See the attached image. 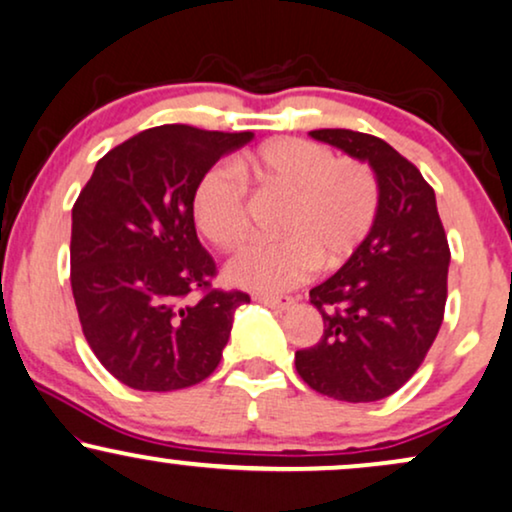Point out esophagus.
<instances>
[{"mask_svg": "<svg viewBox=\"0 0 512 512\" xmlns=\"http://www.w3.org/2000/svg\"><path fill=\"white\" fill-rule=\"evenodd\" d=\"M255 302L274 309V312H286V309L293 307V297L288 295H255Z\"/></svg>", "mask_w": 512, "mask_h": 512, "instance_id": "esophagus-1", "label": "esophagus"}]
</instances>
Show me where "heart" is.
Instances as JSON below:
<instances>
[{"mask_svg":"<svg viewBox=\"0 0 512 512\" xmlns=\"http://www.w3.org/2000/svg\"><path fill=\"white\" fill-rule=\"evenodd\" d=\"M243 178L288 198L276 224L283 238L250 245L226 264V281L255 293H281L316 267H340L378 215L380 186L366 163L335 158L316 141L274 139L238 158L236 170L217 165L198 181L193 219L219 250H236L250 234Z\"/></svg>","mask_w":512,"mask_h":512,"instance_id":"b5f03b06","label":"heart"}]
</instances>
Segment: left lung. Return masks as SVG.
<instances>
[{
	"mask_svg": "<svg viewBox=\"0 0 512 512\" xmlns=\"http://www.w3.org/2000/svg\"><path fill=\"white\" fill-rule=\"evenodd\" d=\"M375 172L380 205L352 257L309 290L323 316L314 347L295 352V368L326 397L378 401L397 392L435 342L444 319L451 252L435 191L387 141L352 129H314Z\"/></svg>",
	"mask_w": 512,
	"mask_h": 512,
	"instance_id": "obj_1",
	"label": "left lung"
}]
</instances>
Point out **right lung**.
<instances>
[{"mask_svg":"<svg viewBox=\"0 0 512 512\" xmlns=\"http://www.w3.org/2000/svg\"><path fill=\"white\" fill-rule=\"evenodd\" d=\"M252 132L163 125L96 163L73 205L70 286L82 333L108 373L141 392L198 385L219 366L234 312L250 297L210 290L193 193ZM193 289H203L191 301Z\"/></svg>","mask_w":512,"mask_h":512,"instance_id":"1","label":"right lung"}]
</instances>
